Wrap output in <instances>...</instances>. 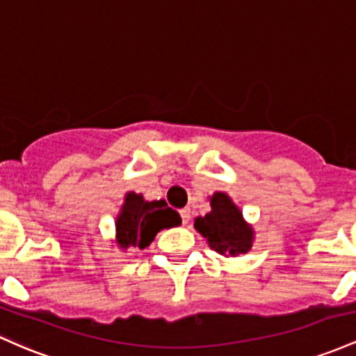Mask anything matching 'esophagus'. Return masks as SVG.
Listing matches in <instances>:
<instances>
[{
    "instance_id": "1",
    "label": "esophagus",
    "mask_w": 356,
    "mask_h": 356,
    "mask_svg": "<svg viewBox=\"0 0 356 356\" xmlns=\"http://www.w3.org/2000/svg\"><path fill=\"white\" fill-rule=\"evenodd\" d=\"M179 217H181V222L183 223H188V220H190V209H181L179 210Z\"/></svg>"
}]
</instances>
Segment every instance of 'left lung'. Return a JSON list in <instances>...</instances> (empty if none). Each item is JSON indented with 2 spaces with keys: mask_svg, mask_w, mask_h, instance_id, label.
<instances>
[{
  "mask_svg": "<svg viewBox=\"0 0 356 356\" xmlns=\"http://www.w3.org/2000/svg\"><path fill=\"white\" fill-rule=\"evenodd\" d=\"M210 205L211 211L195 220V229L209 241L215 252L245 254L252 247L254 232L243 222L237 207L225 193H215Z\"/></svg>",
  "mask_w": 356,
  "mask_h": 356,
  "instance_id": "1",
  "label": "left lung"
}]
</instances>
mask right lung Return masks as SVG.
I'll list each match as a JSON object with an SVG mask.
<instances>
[{
  "mask_svg": "<svg viewBox=\"0 0 356 356\" xmlns=\"http://www.w3.org/2000/svg\"><path fill=\"white\" fill-rule=\"evenodd\" d=\"M181 223L178 211L170 209L165 200L145 202L141 195L127 193L121 215L115 222L118 243L122 249L138 247L145 249L153 242L163 229L177 227Z\"/></svg>",
  "mask_w": 356,
  "mask_h": 356,
  "instance_id": "right-lung-1",
  "label": "right lung"
}]
</instances>
